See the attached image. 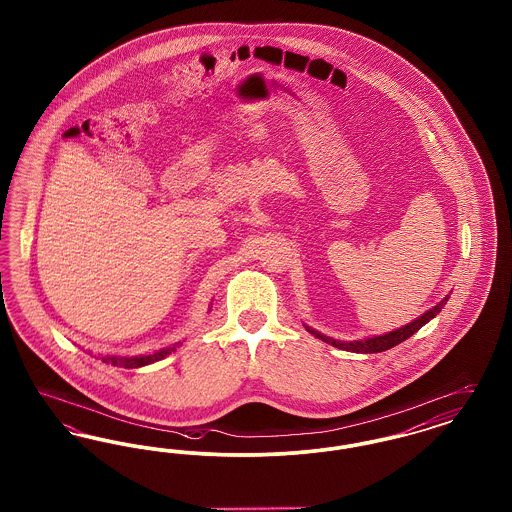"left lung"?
<instances>
[{
	"label": "left lung",
	"mask_w": 512,
	"mask_h": 512,
	"mask_svg": "<svg viewBox=\"0 0 512 512\" xmlns=\"http://www.w3.org/2000/svg\"><path fill=\"white\" fill-rule=\"evenodd\" d=\"M447 301H449V295H445V297L439 301L438 305H434L430 311H426V313H422L420 317L414 318L413 322H409V324H405V326H401V328H397V330L386 332V334L372 336V338H363V340H334V338H330V336L320 334L318 330L307 326V324H305V328H307V332H311L318 340H322L324 343H330V345H334V347H338V349H343V351H351V353H380V351L391 349V347H395L397 343L411 338L424 324H428L432 318L438 317L439 311L445 307Z\"/></svg>",
	"instance_id": "8db88e82"
}]
</instances>
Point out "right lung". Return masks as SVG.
Returning a JSON list of instances; mask_svg holds the SVG:
<instances>
[{
	"instance_id": "right-lung-1",
	"label": "right lung",
	"mask_w": 512,
	"mask_h": 512,
	"mask_svg": "<svg viewBox=\"0 0 512 512\" xmlns=\"http://www.w3.org/2000/svg\"><path fill=\"white\" fill-rule=\"evenodd\" d=\"M182 343H174L171 347H163L155 353H146V355H103L101 361L107 365L121 366V368H140V366L153 365L161 359H165L167 355H171L172 351H176V347H180Z\"/></svg>"
}]
</instances>
